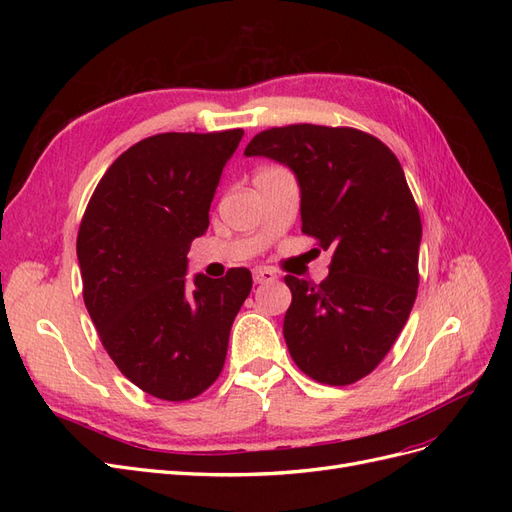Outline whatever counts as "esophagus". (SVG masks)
<instances>
[{
	"instance_id": "esophagus-1",
	"label": "esophagus",
	"mask_w": 512,
	"mask_h": 512,
	"mask_svg": "<svg viewBox=\"0 0 512 512\" xmlns=\"http://www.w3.org/2000/svg\"><path fill=\"white\" fill-rule=\"evenodd\" d=\"M252 277H254V284H269V282H275L277 275L275 271L267 269V267H256L252 271Z\"/></svg>"
}]
</instances>
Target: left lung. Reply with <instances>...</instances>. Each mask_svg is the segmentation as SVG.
<instances>
[{
	"instance_id": "left-lung-1",
	"label": "left lung",
	"mask_w": 512,
	"mask_h": 512,
	"mask_svg": "<svg viewBox=\"0 0 512 512\" xmlns=\"http://www.w3.org/2000/svg\"><path fill=\"white\" fill-rule=\"evenodd\" d=\"M245 156L292 170L303 232L333 252L318 286L284 277L290 356L318 382L361 380L391 350L416 299L423 228L404 168L371 134L312 123L260 132Z\"/></svg>"
}]
</instances>
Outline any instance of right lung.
Listing matches in <instances>:
<instances>
[{
    "label": "right lung",
    "instance_id": "1",
    "mask_svg": "<svg viewBox=\"0 0 512 512\" xmlns=\"http://www.w3.org/2000/svg\"><path fill=\"white\" fill-rule=\"evenodd\" d=\"M243 130L166 132L136 143L106 170L76 239L83 299L102 344L138 389L185 401L224 367L232 320L252 273L188 277V252Z\"/></svg>",
    "mask_w": 512,
    "mask_h": 512
}]
</instances>
